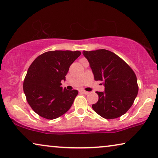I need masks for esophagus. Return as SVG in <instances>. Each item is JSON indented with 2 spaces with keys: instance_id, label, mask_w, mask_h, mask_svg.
<instances>
[{
  "instance_id": "1",
  "label": "esophagus",
  "mask_w": 158,
  "mask_h": 158,
  "mask_svg": "<svg viewBox=\"0 0 158 158\" xmlns=\"http://www.w3.org/2000/svg\"><path fill=\"white\" fill-rule=\"evenodd\" d=\"M80 92L82 93V94H88L89 93V92H86V91H85V90H83V89L80 90Z\"/></svg>"
}]
</instances>
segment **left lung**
I'll list each match as a JSON object with an SVG mask.
<instances>
[{"instance_id": "left-lung-1", "label": "left lung", "mask_w": 158, "mask_h": 158, "mask_svg": "<svg viewBox=\"0 0 158 158\" xmlns=\"http://www.w3.org/2000/svg\"><path fill=\"white\" fill-rule=\"evenodd\" d=\"M94 79L103 81L104 92H97L99 100L92 104L95 112L112 119L127 112L138 92L137 77L130 66L114 53L106 49L86 52Z\"/></svg>"}]
</instances>
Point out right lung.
Here are the masks:
<instances>
[{"label":"right lung","instance_id":"1","mask_svg":"<svg viewBox=\"0 0 158 158\" xmlns=\"http://www.w3.org/2000/svg\"><path fill=\"white\" fill-rule=\"evenodd\" d=\"M80 55L79 51H51L31 64L23 88L28 104L39 116L56 119L72 106L78 91L63 89L61 81H65L70 66Z\"/></svg>","mask_w":158,"mask_h":158}]
</instances>
